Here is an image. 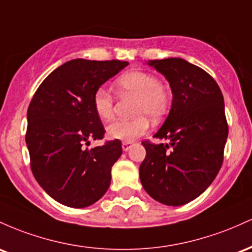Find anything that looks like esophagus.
Here are the masks:
<instances>
[{"mask_svg":"<svg viewBox=\"0 0 252 252\" xmlns=\"http://www.w3.org/2000/svg\"><path fill=\"white\" fill-rule=\"evenodd\" d=\"M132 145H133V143H132V141H124V143H123V150H124V151H128V150L131 149Z\"/></svg>","mask_w":252,"mask_h":252,"instance_id":"esophagus-1","label":"esophagus"}]
</instances>
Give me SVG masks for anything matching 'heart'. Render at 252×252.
I'll list each match as a JSON object with an SVG mask.
<instances>
[{
    "label": "heart",
    "instance_id": "b5f03b06",
    "mask_svg": "<svg viewBox=\"0 0 252 252\" xmlns=\"http://www.w3.org/2000/svg\"><path fill=\"white\" fill-rule=\"evenodd\" d=\"M121 94L137 97L132 120H118L107 127V133L113 139L131 141L149 129L148 118L154 121L162 119L170 106V92L162 86L159 78L145 71H128L123 73L115 82ZM93 106L98 118L108 121L114 117V97L109 90L98 88L93 96Z\"/></svg>",
    "mask_w": 252,
    "mask_h": 252
}]
</instances>
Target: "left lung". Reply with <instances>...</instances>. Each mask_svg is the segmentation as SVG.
Returning <instances> with one entry per match:
<instances>
[{"label":"left lung","instance_id":"left-lung-1","mask_svg":"<svg viewBox=\"0 0 252 252\" xmlns=\"http://www.w3.org/2000/svg\"><path fill=\"white\" fill-rule=\"evenodd\" d=\"M170 83L172 106L154 135L169 144L144 140L146 156L139 176L158 202L181 206L206 190L221 168L228 134L224 96L214 78L181 58L149 63Z\"/></svg>","mask_w":252,"mask_h":252}]
</instances>
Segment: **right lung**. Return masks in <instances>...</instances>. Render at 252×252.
Listing matches in <instances>:
<instances>
[{
    "instance_id": "right-lung-1",
    "label": "right lung",
    "mask_w": 252,
    "mask_h": 252,
    "mask_svg": "<svg viewBox=\"0 0 252 252\" xmlns=\"http://www.w3.org/2000/svg\"><path fill=\"white\" fill-rule=\"evenodd\" d=\"M121 61L72 59L42 81L27 111L26 144L31 169L42 189L72 208L93 205L111 185V169L123 154L121 141H104V127L93 106L94 93L127 66Z\"/></svg>"
}]
</instances>
